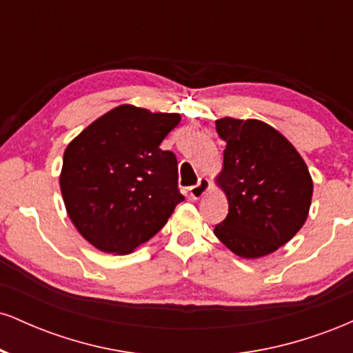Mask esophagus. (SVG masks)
Segmentation results:
<instances>
[{
  "label": "esophagus",
  "mask_w": 353,
  "mask_h": 353,
  "mask_svg": "<svg viewBox=\"0 0 353 353\" xmlns=\"http://www.w3.org/2000/svg\"><path fill=\"white\" fill-rule=\"evenodd\" d=\"M208 189H209V179H205V177H199L197 184L192 185V188H189V196L192 197V199H201Z\"/></svg>",
  "instance_id": "esophagus-1"
}]
</instances>
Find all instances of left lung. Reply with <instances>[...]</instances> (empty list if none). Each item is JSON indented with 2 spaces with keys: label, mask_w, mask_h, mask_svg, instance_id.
Returning a JSON list of instances; mask_svg holds the SVG:
<instances>
[{
  "label": "left lung",
  "mask_w": 353,
  "mask_h": 353,
  "mask_svg": "<svg viewBox=\"0 0 353 353\" xmlns=\"http://www.w3.org/2000/svg\"><path fill=\"white\" fill-rule=\"evenodd\" d=\"M216 129L225 143L219 184L229 214L214 234L241 257L272 254L305 222L314 189L309 169L294 145L262 121L222 117Z\"/></svg>",
  "instance_id": "obj_1"
}]
</instances>
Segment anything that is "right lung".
Masks as SVG:
<instances>
[{
  "label": "right lung",
  "mask_w": 353,
  "mask_h": 353,
  "mask_svg": "<svg viewBox=\"0 0 353 353\" xmlns=\"http://www.w3.org/2000/svg\"><path fill=\"white\" fill-rule=\"evenodd\" d=\"M179 121V114L123 104L66 148L59 177L64 205L96 249L132 252L156 236L184 201L176 154L159 148Z\"/></svg>",
  "instance_id": "right-lung-1"
}]
</instances>
